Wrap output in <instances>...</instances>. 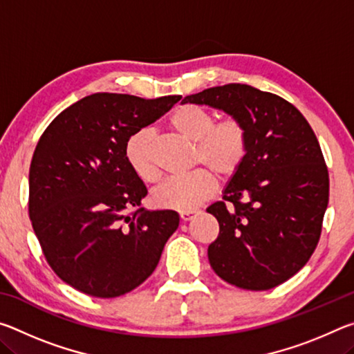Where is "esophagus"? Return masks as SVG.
Masks as SVG:
<instances>
[{"instance_id": "1", "label": "esophagus", "mask_w": 354, "mask_h": 354, "mask_svg": "<svg viewBox=\"0 0 354 354\" xmlns=\"http://www.w3.org/2000/svg\"><path fill=\"white\" fill-rule=\"evenodd\" d=\"M194 214H196V211H183L179 212V217H181L183 221H189L192 217H194Z\"/></svg>"}]
</instances>
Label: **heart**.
Here are the masks:
<instances>
[{
  "mask_svg": "<svg viewBox=\"0 0 354 354\" xmlns=\"http://www.w3.org/2000/svg\"><path fill=\"white\" fill-rule=\"evenodd\" d=\"M170 124L185 139L195 142V164L207 167L220 178H231L247 158L248 133L241 120L231 117L215 122L214 113L205 107L183 104L171 113ZM153 145L151 129L137 131L124 145L129 167L147 183L159 178ZM209 170L196 169L184 176L167 179L153 190V203L162 209L192 211L214 194L215 179Z\"/></svg>",
  "mask_w": 354,
  "mask_h": 354,
  "instance_id": "heart-1",
  "label": "heart"
}]
</instances>
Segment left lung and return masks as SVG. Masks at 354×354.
Listing matches in <instances>:
<instances>
[{"mask_svg":"<svg viewBox=\"0 0 354 354\" xmlns=\"http://www.w3.org/2000/svg\"><path fill=\"white\" fill-rule=\"evenodd\" d=\"M183 103L223 111L248 133L247 158L223 201L206 209L220 225L207 248L211 267L241 289L283 284L313 256L328 206V169L313 128L289 101L247 84L206 88Z\"/></svg>","mask_w":354,"mask_h":354,"instance_id":"obj_1","label":"left lung"}]
</instances>
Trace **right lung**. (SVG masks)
<instances>
[{"label":"right lung","instance_id":"right-lung-1","mask_svg":"<svg viewBox=\"0 0 354 354\" xmlns=\"http://www.w3.org/2000/svg\"><path fill=\"white\" fill-rule=\"evenodd\" d=\"M179 100L93 93L41 134L29 169V217L50 267L76 290L115 298L136 289L176 231L178 212L139 207L147 187L124 145Z\"/></svg>","mask_w":354,"mask_h":354}]
</instances>
